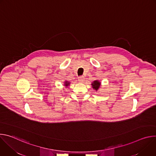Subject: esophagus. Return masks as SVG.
<instances>
[{"label":"esophagus","instance_id":"obj_1","mask_svg":"<svg viewBox=\"0 0 156 156\" xmlns=\"http://www.w3.org/2000/svg\"><path fill=\"white\" fill-rule=\"evenodd\" d=\"M84 81V76H81L78 77V81H79L80 83H83Z\"/></svg>","mask_w":156,"mask_h":156}]
</instances>
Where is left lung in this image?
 Instances as JSON below:
<instances>
[{
  "instance_id": "obj_1",
  "label": "left lung",
  "mask_w": 156,
  "mask_h": 156,
  "mask_svg": "<svg viewBox=\"0 0 156 156\" xmlns=\"http://www.w3.org/2000/svg\"><path fill=\"white\" fill-rule=\"evenodd\" d=\"M91 86H92V87L93 88L94 90H95L96 91H98L99 90V89L101 86V83L100 82L99 80H96L92 82Z\"/></svg>"
}]
</instances>
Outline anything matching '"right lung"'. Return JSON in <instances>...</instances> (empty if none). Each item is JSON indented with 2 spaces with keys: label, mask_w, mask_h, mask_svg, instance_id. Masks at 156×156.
Returning a JSON list of instances; mask_svg holds the SVG:
<instances>
[{
  "label": "right lung",
  "mask_w": 156,
  "mask_h": 156,
  "mask_svg": "<svg viewBox=\"0 0 156 156\" xmlns=\"http://www.w3.org/2000/svg\"><path fill=\"white\" fill-rule=\"evenodd\" d=\"M63 83H64V86H65V87H68L70 84V82L69 81H66V80H65Z\"/></svg>",
  "instance_id": "obj_1"
}]
</instances>
